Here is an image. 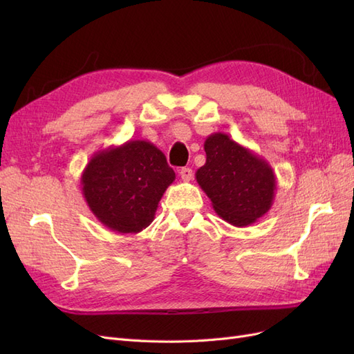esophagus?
<instances>
[{
	"label": "esophagus",
	"mask_w": 354,
	"mask_h": 354,
	"mask_svg": "<svg viewBox=\"0 0 354 354\" xmlns=\"http://www.w3.org/2000/svg\"><path fill=\"white\" fill-rule=\"evenodd\" d=\"M180 177L183 181H190L192 178H194V171H192L190 168H181L180 169Z\"/></svg>",
	"instance_id": "esophagus-1"
}]
</instances>
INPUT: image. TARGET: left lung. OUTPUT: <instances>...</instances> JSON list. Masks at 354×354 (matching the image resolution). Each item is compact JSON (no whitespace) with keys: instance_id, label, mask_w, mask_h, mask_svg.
I'll return each instance as SVG.
<instances>
[{"instance_id":"1","label":"left lung","mask_w":354,"mask_h":354,"mask_svg":"<svg viewBox=\"0 0 354 354\" xmlns=\"http://www.w3.org/2000/svg\"><path fill=\"white\" fill-rule=\"evenodd\" d=\"M203 149L207 162L196 171V181L224 221L245 227L269 212L276 176L266 159L224 133L208 136Z\"/></svg>"}]
</instances>
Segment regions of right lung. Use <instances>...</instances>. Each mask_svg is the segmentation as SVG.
Segmentation results:
<instances>
[{"label": "right lung", "mask_w": 354, "mask_h": 354, "mask_svg": "<svg viewBox=\"0 0 354 354\" xmlns=\"http://www.w3.org/2000/svg\"><path fill=\"white\" fill-rule=\"evenodd\" d=\"M176 173L147 140H128L95 152L81 176L85 202L104 227L138 233L155 218L158 203Z\"/></svg>", "instance_id": "right-lung-1"}]
</instances>
